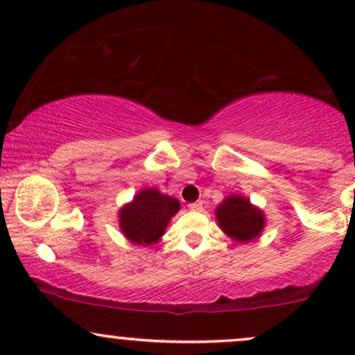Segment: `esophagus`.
I'll list each match as a JSON object with an SVG mask.
<instances>
[{
    "instance_id": "obj_1",
    "label": "esophagus",
    "mask_w": 355,
    "mask_h": 355,
    "mask_svg": "<svg viewBox=\"0 0 355 355\" xmlns=\"http://www.w3.org/2000/svg\"><path fill=\"white\" fill-rule=\"evenodd\" d=\"M189 209H190V210H193V211H200V210L203 209V203H202V202H195V203H190V205H189Z\"/></svg>"
}]
</instances>
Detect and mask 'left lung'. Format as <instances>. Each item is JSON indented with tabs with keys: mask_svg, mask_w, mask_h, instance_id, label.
Instances as JSON below:
<instances>
[{
	"mask_svg": "<svg viewBox=\"0 0 355 355\" xmlns=\"http://www.w3.org/2000/svg\"><path fill=\"white\" fill-rule=\"evenodd\" d=\"M215 217L223 234L242 243L259 239L267 222L262 209L255 207L250 198L237 193L223 198L215 210Z\"/></svg>",
	"mask_w": 355,
	"mask_h": 355,
	"instance_id": "8db88e82",
	"label": "left lung"
}]
</instances>
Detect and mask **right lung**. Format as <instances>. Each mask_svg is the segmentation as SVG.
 Instances as JSON below:
<instances>
[{"label": "right lung", "instance_id": "right-lung-1", "mask_svg": "<svg viewBox=\"0 0 355 355\" xmlns=\"http://www.w3.org/2000/svg\"><path fill=\"white\" fill-rule=\"evenodd\" d=\"M180 210V202L157 189H141L132 202L118 210V225L126 240L148 247L164 237L170 220Z\"/></svg>", "mask_w": 355, "mask_h": 355}]
</instances>
